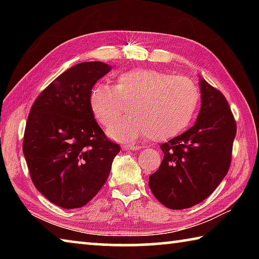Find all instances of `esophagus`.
<instances>
[{
    "instance_id": "1",
    "label": "esophagus",
    "mask_w": 259,
    "mask_h": 259,
    "mask_svg": "<svg viewBox=\"0 0 259 259\" xmlns=\"http://www.w3.org/2000/svg\"><path fill=\"white\" fill-rule=\"evenodd\" d=\"M142 146H137V145H123L122 146V150L124 151H137L140 150Z\"/></svg>"
}]
</instances>
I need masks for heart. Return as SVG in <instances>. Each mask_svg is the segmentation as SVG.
Wrapping results in <instances>:
<instances>
[{
	"mask_svg": "<svg viewBox=\"0 0 259 259\" xmlns=\"http://www.w3.org/2000/svg\"><path fill=\"white\" fill-rule=\"evenodd\" d=\"M121 100L132 102L131 115L114 121ZM199 102L200 91L190 78L151 68L121 73L114 87L97 83L89 94L95 117L103 125L111 123L107 135L120 142H131L143 135L152 140L175 137L190 124Z\"/></svg>",
	"mask_w": 259,
	"mask_h": 259,
	"instance_id": "heart-1",
	"label": "heart"
}]
</instances>
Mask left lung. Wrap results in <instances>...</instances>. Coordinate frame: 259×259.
<instances>
[{
  "mask_svg": "<svg viewBox=\"0 0 259 259\" xmlns=\"http://www.w3.org/2000/svg\"><path fill=\"white\" fill-rule=\"evenodd\" d=\"M201 108L192 128L160 146L163 160L148 186L166 208L202 202L226 176L236 124L226 98L200 76Z\"/></svg>",
  "mask_w": 259,
  "mask_h": 259,
  "instance_id": "8db88e82",
  "label": "left lung"
}]
</instances>
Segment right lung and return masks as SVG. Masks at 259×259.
<instances>
[{"label": "right lung", "instance_id": "add662e5", "mask_svg": "<svg viewBox=\"0 0 259 259\" xmlns=\"http://www.w3.org/2000/svg\"><path fill=\"white\" fill-rule=\"evenodd\" d=\"M112 66L74 65L35 100L23 152L37 191L58 207L85 205L106 183L120 146L106 138L89 106L91 88Z\"/></svg>", "mask_w": 259, "mask_h": 259}]
</instances>
